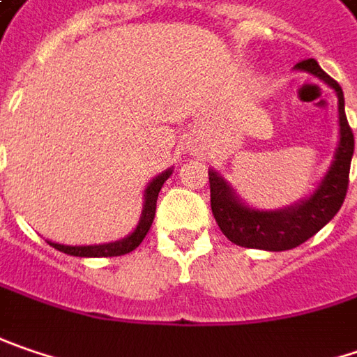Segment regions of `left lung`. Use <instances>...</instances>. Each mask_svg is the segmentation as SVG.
Listing matches in <instances>:
<instances>
[{
    "label": "left lung",
    "instance_id": "obj_1",
    "mask_svg": "<svg viewBox=\"0 0 357 357\" xmlns=\"http://www.w3.org/2000/svg\"><path fill=\"white\" fill-rule=\"evenodd\" d=\"M297 68L321 78L337 93L340 145L335 151V159L321 185L315 190V194L293 208H284L277 212H262L244 206L216 172H208L212 214L224 236L244 248H261L273 252L295 248L309 241L313 234H317L340 212L346 199L349 165L354 155V133L344 109V91L337 84V80H333L325 70H321V66L313 58L301 60Z\"/></svg>",
    "mask_w": 357,
    "mask_h": 357
}]
</instances>
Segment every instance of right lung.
<instances>
[{"label": "right lung", "mask_w": 357, "mask_h": 357, "mask_svg": "<svg viewBox=\"0 0 357 357\" xmlns=\"http://www.w3.org/2000/svg\"><path fill=\"white\" fill-rule=\"evenodd\" d=\"M172 176V169L163 172L161 176L153 179L147 190H145V208L141 212V220L137 224L135 232H131L127 238L116 242H109V244H95V246H64V244H56L50 242V246H54L56 250L70 255V257H121L127 255L131 250H135L137 246L143 242L145 234L149 232L153 218H155V206H158V196L161 185L165 183V179Z\"/></svg>", "instance_id": "obj_1"}]
</instances>
